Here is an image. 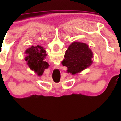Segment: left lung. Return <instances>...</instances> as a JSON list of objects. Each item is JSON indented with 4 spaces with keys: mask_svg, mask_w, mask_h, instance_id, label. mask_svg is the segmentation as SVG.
<instances>
[{
    "mask_svg": "<svg viewBox=\"0 0 121 121\" xmlns=\"http://www.w3.org/2000/svg\"><path fill=\"white\" fill-rule=\"evenodd\" d=\"M93 54L87 44L80 42H74L65 51L63 66L67 67V73L73 75L81 72L92 64Z\"/></svg>",
    "mask_w": 121,
    "mask_h": 121,
    "instance_id": "left-lung-1",
    "label": "left lung"
}]
</instances>
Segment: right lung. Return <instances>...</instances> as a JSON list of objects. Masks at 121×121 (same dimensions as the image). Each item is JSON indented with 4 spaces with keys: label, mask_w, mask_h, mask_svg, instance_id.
<instances>
[{
    "label": "right lung",
    "mask_w": 121,
    "mask_h": 121,
    "mask_svg": "<svg viewBox=\"0 0 121 121\" xmlns=\"http://www.w3.org/2000/svg\"><path fill=\"white\" fill-rule=\"evenodd\" d=\"M25 53L26 54L25 60L31 70L36 73L38 76L42 75L44 70L48 68L49 64L44 60L47 54L43 47L31 46L25 50Z\"/></svg>",
    "instance_id": "1"
}]
</instances>
